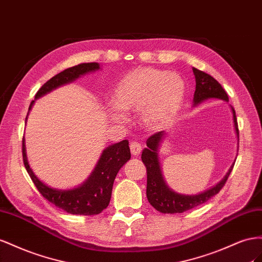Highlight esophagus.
<instances>
[{
    "label": "esophagus",
    "mask_w": 262,
    "mask_h": 262,
    "mask_svg": "<svg viewBox=\"0 0 262 262\" xmlns=\"http://www.w3.org/2000/svg\"><path fill=\"white\" fill-rule=\"evenodd\" d=\"M130 152L133 156H138L141 151V145L139 143H137V141H132L130 145Z\"/></svg>",
    "instance_id": "34e87169"
}]
</instances>
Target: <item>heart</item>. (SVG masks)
<instances>
[{
	"label": "heart",
	"instance_id": "heart-1",
	"mask_svg": "<svg viewBox=\"0 0 262 262\" xmlns=\"http://www.w3.org/2000/svg\"><path fill=\"white\" fill-rule=\"evenodd\" d=\"M185 84L180 74L141 67L128 72L118 82L112 103L111 117L124 119L123 113L139 112L140 121L148 129H159L173 119L181 108Z\"/></svg>",
	"mask_w": 262,
	"mask_h": 262
}]
</instances>
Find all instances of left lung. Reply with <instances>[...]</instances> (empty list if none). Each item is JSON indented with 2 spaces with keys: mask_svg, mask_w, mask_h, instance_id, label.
<instances>
[{
  "mask_svg": "<svg viewBox=\"0 0 262 262\" xmlns=\"http://www.w3.org/2000/svg\"><path fill=\"white\" fill-rule=\"evenodd\" d=\"M193 73L195 76V92H194L193 102L194 104H199L206 99H221L228 101V95L225 90L210 74L201 71L196 68H193ZM234 124L237 133V137L239 140V130L235 110L233 108ZM164 136V132H158L149 137L146 141L147 148H145L141 154V160L147 169V199L157 211L164 214H174L183 213L193 207H196L201 204L205 203L214 195H216L225 185L227 179L234 168V164L230 167L228 173L223 180L216 184L214 188L205 191L198 195H183L170 190L166 182L163 180L161 174V169L158 160V147L162 137Z\"/></svg>",
  "mask_w": 262,
  "mask_h": 262,
  "instance_id": "left-lung-1",
  "label": "left lung"
}]
</instances>
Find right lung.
<instances>
[{"label": "right lung", "mask_w": 262, "mask_h": 262, "mask_svg": "<svg viewBox=\"0 0 262 262\" xmlns=\"http://www.w3.org/2000/svg\"><path fill=\"white\" fill-rule=\"evenodd\" d=\"M98 69H100V64L98 62L80 63L66 69L49 79L46 83H43L42 86L37 91L35 99L40 98L43 94L50 92L51 90L58 86L72 82L82 74ZM33 104L34 101H32L28 110L32 108ZM24 140L25 139L23 137V144H21L23 162L37 190L51 204L73 215H96L100 214L103 210H105L110 203L115 177L119 169L123 167V164L130 159L128 140L119 141L117 144L107 147L103 151L98 164H96L94 171L86 182L73 190H56L43 184L34 174L27 162Z\"/></svg>", "instance_id": "1"}]
</instances>
